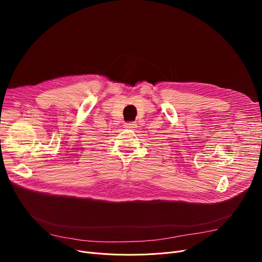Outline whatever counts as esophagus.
Wrapping results in <instances>:
<instances>
[{
	"label": "esophagus",
	"instance_id": "34e87169",
	"mask_svg": "<svg viewBox=\"0 0 262 262\" xmlns=\"http://www.w3.org/2000/svg\"><path fill=\"white\" fill-rule=\"evenodd\" d=\"M124 127L128 128V129L136 128V127H137V123H136V122H128V123H125V124H124Z\"/></svg>",
	"mask_w": 262,
	"mask_h": 262
}]
</instances>
